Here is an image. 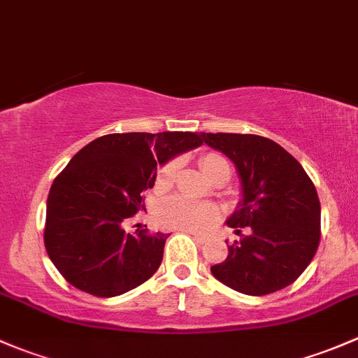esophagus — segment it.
<instances>
[{
	"instance_id": "esophagus-1",
	"label": "esophagus",
	"mask_w": 358,
	"mask_h": 358,
	"mask_svg": "<svg viewBox=\"0 0 358 358\" xmlns=\"http://www.w3.org/2000/svg\"><path fill=\"white\" fill-rule=\"evenodd\" d=\"M191 236H193L194 238V241L196 243H205V236H201V234H196V233H189Z\"/></svg>"
}]
</instances>
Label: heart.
<instances>
[{"label": "heart", "mask_w": 358, "mask_h": 358, "mask_svg": "<svg viewBox=\"0 0 358 358\" xmlns=\"http://www.w3.org/2000/svg\"><path fill=\"white\" fill-rule=\"evenodd\" d=\"M200 167L208 178L215 179L217 176L227 172L229 165L220 155L205 153L200 158ZM178 172V162L171 160L158 171L157 186L169 187L176 179ZM157 220L160 226L176 231H189V233H201L208 229L217 220V210L208 203H200L184 196H169L162 200L157 208Z\"/></svg>", "instance_id": "b5f03b06"}]
</instances>
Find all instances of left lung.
Segmentation results:
<instances>
[{"label": "left lung", "instance_id": "obj_1", "mask_svg": "<svg viewBox=\"0 0 358 358\" xmlns=\"http://www.w3.org/2000/svg\"><path fill=\"white\" fill-rule=\"evenodd\" d=\"M208 146L234 162L243 182L241 206L227 226L241 236L212 274L239 293L264 296L293 285L320 241V203L300 162L257 134L201 132ZM246 227L248 235H241Z\"/></svg>", "mask_w": 358, "mask_h": 358}]
</instances>
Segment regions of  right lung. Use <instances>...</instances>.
Here are the masks:
<instances>
[{
    "label": "right lung",
    "mask_w": 358,
    "mask_h": 358,
    "mask_svg": "<svg viewBox=\"0 0 358 358\" xmlns=\"http://www.w3.org/2000/svg\"><path fill=\"white\" fill-rule=\"evenodd\" d=\"M203 143L201 132H124L94 139L53 180L44 246L65 281L94 296H119L157 272L169 234L125 233L145 208L157 164Z\"/></svg>",
    "instance_id": "1"
}]
</instances>
